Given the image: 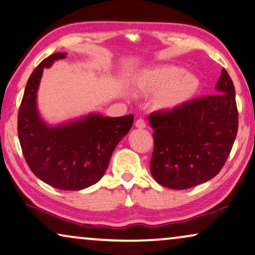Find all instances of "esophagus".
Here are the masks:
<instances>
[{
    "label": "esophagus",
    "mask_w": 255,
    "mask_h": 255,
    "mask_svg": "<svg viewBox=\"0 0 255 255\" xmlns=\"http://www.w3.org/2000/svg\"><path fill=\"white\" fill-rule=\"evenodd\" d=\"M135 127L139 128H146V122L142 120V118H138V120L135 121Z\"/></svg>",
    "instance_id": "1"
}]
</instances>
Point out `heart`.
<instances>
[{
  "instance_id": "heart-1",
  "label": "heart",
  "mask_w": 255,
  "mask_h": 255,
  "mask_svg": "<svg viewBox=\"0 0 255 255\" xmlns=\"http://www.w3.org/2000/svg\"><path fill=\"white\" fill-rule=\"evenodd\" d=\"M142 85L151 92L165 89L161 102L166 107H174L189 97L197 87V79L190 73L182 72L176 66H162L146 73Z\"/></svg>"
}]
</instances>
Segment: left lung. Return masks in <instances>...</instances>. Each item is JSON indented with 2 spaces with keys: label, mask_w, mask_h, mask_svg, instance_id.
I'll return each mask as SVG.
<instances>
[{
  "label": "left lung",
  "mask_w": 255,
  "mask_h": 255,
  "mask_svg": "<svg viewBox=\"0 0 255 255\" xmlns=\"http://www.w3.org/2000/svg\"><path fill=\"white\" fill-rule=\"evenodd\" d=\"M216 94L149 115L154 149L151 173L170 189H189L221 172L238 131L235 86L225 68Z\"/></svg>",
  "instance_id": "obj_1"
}]
</instances>
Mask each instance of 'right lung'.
Returning <instances> with one entry per match:
<instances>
[{
	"label": "right lung",
	"mask_w": 255,
	"mask_h": 255,
	"mask_svg": "<svg viewBox=\"0 0 255 255\" xmlns=\"http://www.w3.org/2000/svg\"><path fill=\"white\" fill-rule=\"evenodd\" d=\"M66 58L44 59L27 80L18 110L17 131L23 155L38 179L62 190H80L99 182L121 139L130 131L133 115L110 118L89 115L51 128L40 120L36 99L45 67Z\"/></svg>",
	"instance_id": "1"
}]
</instances>
